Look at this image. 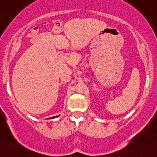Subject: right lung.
<instances>
[{"label":"right lung","instance_id":"add662e5","mask_svg":"<svg viewBox=\"0 0 157 157\" xmlns=\"http://www.w3.org/2000/svg\"><path fill=\"white\" fill-rule=\"evenodd\" d=\"M56 117H58V116H56V117H51V118H52V119H53V118H56Z\"/></svg>","mask_w":157,"mask_h":157}]
</instances>
